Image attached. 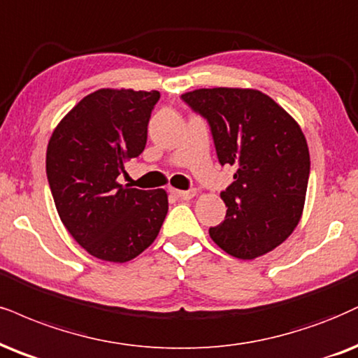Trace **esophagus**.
<instances>
[{
	"mask_svg": "<svg viewBox=\"0 0 358 358\" xmlns=\"http://www.w3.org/2000/svg\"><path fill=\"white\" fill-rule=\"evenodd\" d=\"M176 194V196L179 197V199H182V201H191V199H194V197H196V191H194V189H191V191H172Z\"/></svg>",
	"mask_w": 358,
	"mask_h": 358,
	"instance_id": "34e87169",
	"label": "esophagus"
}]
</instances>
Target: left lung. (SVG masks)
<instances>
[{
	"instance_id": "left-lung-1",
	"label": "left lung",
	"mask_w": 358,
	"mask_h": 358,
	"mask_svg": "<svg viewBox=\"0 0 358 358\" xmlns=\"http://www.w3.org/2000/svg\"><path fill=\"white\" fill-rule=\"evenodd\" d=\"M209 122L220 164L237 167L220 197L227 214L209 236L224 252L250 260L280 245L302 217L310 156L299 122L249 87L184 92Z\"/></svg>"
}]
</instances>
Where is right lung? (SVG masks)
I'll return each mask as SVG.
<instances>
[{
	"label": "right lung",
	"instance_id": "obj_1",
	"mask_svg": "<svg viewBox=\"0 0 358 358\" xmlns=\"http://www.w3.org/2000/svg\"><path fill=\"white\" fill-rule=\"evenodd\" d=\"M157 91L103 87L83 98L52 131L46 174L61 222L87 254L122 264L152 244L169 202L164 189L117 182L148 141Z\"/></svg>",
	"mask_w": 358,
	"mask_h": 358
}]
</instances>
